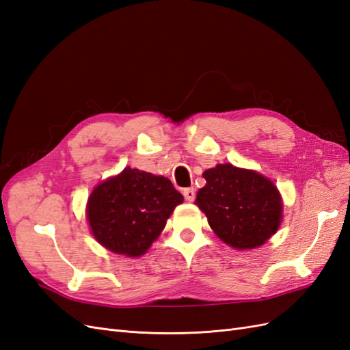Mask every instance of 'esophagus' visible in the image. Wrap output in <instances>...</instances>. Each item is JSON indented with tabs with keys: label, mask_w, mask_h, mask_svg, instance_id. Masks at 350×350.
Masks as SVG:
<instances>
[{
	"label": "esophagus",
	"mask_w": 350,
	"mask_h": 350,
	"mask_svg": "<svg viewBox=\"0 0 350 350\" xmlns=\"http://www.w3.org/2000/svg\"><path fill=\"white\" fill-rule=\"evenodd\" d=\"M183 194H184L185 200L191 203V201H194V198H196V189L194 188H185L184 191H183Z\"/></svg>",
	"instance_id": "obj_1"
}]
</instances>
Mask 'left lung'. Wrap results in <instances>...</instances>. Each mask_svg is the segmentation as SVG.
<instances>
[{
	"mask_svg": "<svg viewBox=\"0 0 350 350\" xmlns=\"http://www.w3.org/2000/svg\"><path fill=\"white\" fill-rule=\"evenodd\" d=\"M203 178L206 185L198 189L196 204L229 247L252 250L276 234L283 203L269 178L230 163L207 169Z\"/></svg>",
	"mask_w": 350,
	"mask_h": 350,
	"instance_id": "obj_1",
	"label": "left lung"
}]
</instances>
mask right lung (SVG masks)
<instances>
[{
  "mask_svg": "<svg viewBox=\"0 0 350 350\" xmlns=\"http://www.w3.org/2000/svg\"><path fill=\"white\" fill-rule=\"evenodd\" d=\"M183 201L167 178L129 166L94 187L86 215L100 245L126 257H140Z\"/></svg>",
  "mask_w": 350,
  "mask_h": 350,
  "instance_id": "1",
  "label": "right lung"
}]
</instances>
